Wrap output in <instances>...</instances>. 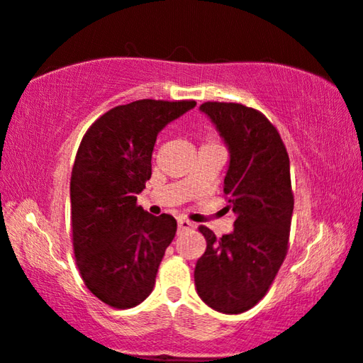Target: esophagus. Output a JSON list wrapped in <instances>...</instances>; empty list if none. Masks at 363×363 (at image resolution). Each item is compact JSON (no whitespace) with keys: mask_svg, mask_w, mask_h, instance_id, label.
Segmentation results:
<instances>
[{"mask_svg":"<svg viewBox=\"0 0 363 363\" xmlns=\"http://www.w3.org/2000/svg\"><path fill=\"white\" fill-rule=\"evenodd\" d=\"M192 228H194V223L186 220V218H179V220H177V232L179 233L189 232V230H192Z\"/></svg>","mask_w":363,"mask_h":363,"instance_id":"34e87169","label":"esophagus"}]
</instances>
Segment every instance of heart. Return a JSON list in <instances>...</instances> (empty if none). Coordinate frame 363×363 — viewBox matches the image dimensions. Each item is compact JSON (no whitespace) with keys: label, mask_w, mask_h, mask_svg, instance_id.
I'll use <instances>...</instances> for the list:
<instances>
[{"label":"heart","mask_w":363,"mask_h":363,"mask_svg":"<svg viewBox=\"0 0 363 363\" xmlns=\"http://www.w3.org/2000/svg\"><path fill=\"white\" fill-rule=\"evenodd\" d=\"M211 143H213V141H208V143H206V145H211Z\"/></svg>","instance_id":"heart-1"}]
</instances>
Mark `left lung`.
Instances as JSON below:
<instances>
[{
	"instance_id": "obj_1",
	"label": "left lung",
	"mask_w": 363,
	"mask_h": 363,
	"mask_svg": "<svg viewBox=\"0 0 363 363\" xmlns=\"http://www.w3.org/2000/svg\"><path fill=\"white\" fill-rule=\"evenodd\" d=\"M201 110L230 150L223 192L225 212L237 218L233 232L220 238L199 227L207 248L197 259L194 281L212 309L240 314L264 298L288 253L294 207L289 156L262 111L225 101H206Z\"/></svg>"
}]
</instances>
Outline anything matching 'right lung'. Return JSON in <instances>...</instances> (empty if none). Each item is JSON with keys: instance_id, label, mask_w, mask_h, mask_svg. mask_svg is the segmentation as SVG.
<instances>
[{"instance_id": "right-lung-1", "label": "right lung", "mask_w": 363, "mask_h": 363, "mask_svg": "<svg viewBox=\"0 0 363 363\" xmlns=\"http://www.w3.org/2000/svg\"><path fill=\"white\" fill-rule=\"evenodd\" d=\"M194 106L136 100L106 111L82 138L70 176L75 263L90 293L110 308H135L155 288L177 222L143 211L136 194L151 177L157 133Z\"/></svg>"}]
</instances>
